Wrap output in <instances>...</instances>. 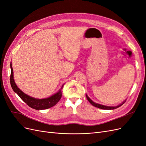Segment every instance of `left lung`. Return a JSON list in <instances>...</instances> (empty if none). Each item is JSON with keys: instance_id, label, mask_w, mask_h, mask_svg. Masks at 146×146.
Here are the masks:
<instances>
[{"instance_id": "obj_1", "label": "left lung", "mask_w": 146, "mask_h": 146, "mask_svg": "<svg viewBox=\"0 0 146 146\" xmlns=\"http://www.w3.org/2000/svg\"><path fill=\"white\" fill-rule=\"evenodd\" d=\"M86 98L88 99V100L90 102V104L91 105H92L94 106V107H96L97 108H100V109H104V110H114V109H116L119 107H121V105H122L123 104L125 103V102H123L122 104H120L118 106H116V107H107V106H105V105H100V104H96V103H94V102H92L89 98H88V96L86 94Z\"/></svg>"}]
</instances>
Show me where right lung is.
Segmentation results:
<instances>
[{"instance_id":"obj_1","label":"right lung","mask_w":146,"mask_h":146,"mask_svg":"<svg viewBox=\"0 0 146 146\" xmlns=\"http://www.w3.org/2000/svg\"><path fill=\"white\" fill-rule=\"evenodd\" d=\"M10 67L11 70L10 75V84L12 89L20 97V98L23 100L25 103L27 104V105H29L30 107L38 110H46L52 107H54V106L58 103V102L60 100L61 96H62V91H61V90H60L58 92H56L55 94L50 97V98L43 99H35L33 98H32V97H30L29 96L24 94V92L17 86L15 82L14 78H13V70L11 66V63L10 64ZM62 88L63 86L61 87V89H62Z\"/></svg>"}]
</instances>
